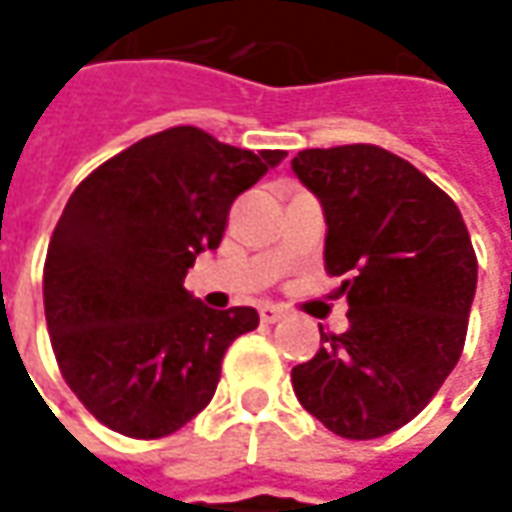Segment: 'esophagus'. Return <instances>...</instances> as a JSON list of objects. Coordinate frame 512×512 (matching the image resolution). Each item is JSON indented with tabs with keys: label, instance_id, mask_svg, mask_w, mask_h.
<instances>
[{
	"label": "esophagus",
	"instance_id": "1",
	"mask_svg": "<svg viewBox=\"0 0 512 512\" xmlns=\"http://www.w3.org/2000/svg\"><path fill=\"white\" fill-rule=\"evenodd\" d=\"M259 316H262V322H265V325H273V322H282V319H285L287 310H285V307L270 305V302H265V305L259 307Z\"/></svg>",
	"mask_w": 512,
	"mask_h": 512
}]
</instances>
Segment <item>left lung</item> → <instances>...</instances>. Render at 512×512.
I'll return each instance as SVG.
<instances>
[{"instance_id":"left-lung-1","label":"left lung","mask_w":512,"mask_h":512,"mask_svg":"<svg viewBox=\"0 0 512 512\" xmlns=\"http://www.w3.org/2000/svg\"><path fill=\"white\" fill-rule=\"evenodd\" d=\"M293 173L322 202L325 267L347 293L344 333L290 379L342 439H379L419 416L462 356L476 253L456 202L376 145L310 148Z\"/></svg>"}]
</instances>
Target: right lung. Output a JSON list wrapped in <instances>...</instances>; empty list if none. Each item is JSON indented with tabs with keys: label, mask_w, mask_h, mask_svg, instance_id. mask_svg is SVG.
<instances>
[{
	"label": "right lung",
	"mask_w": 512,
	"mask_h": 512,
	"mask_svg": "<svg viewBox=\"0 0 512 512\" xmlns=\"http://www.w3.org/2000/svg\"><path fill=\"white\" fill-rule=\"evenodd\" d=\"M199 128H170L116 153L70 193L45 259V319L79 402L130 439H162L202 413L253 307L213 310L185 290L216 250L239 193L285 159Z\"/></svg>",
	"instance_id": "obj_1"
}]
</instances>
